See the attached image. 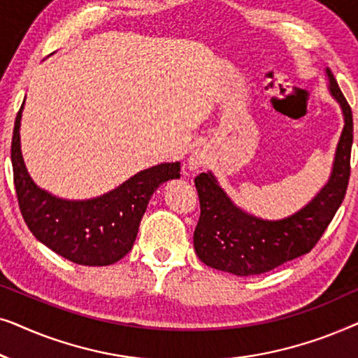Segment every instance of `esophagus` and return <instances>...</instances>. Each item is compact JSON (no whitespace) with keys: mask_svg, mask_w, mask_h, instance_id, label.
<instances>
[{"mask_svg":"<svg viewBox=\"0 0 358 358\" xmlns=\"http://www.w3.org/2000/svg\"><path fill=\"white\" fill-rule=\"evenodd\" d=\"M205 164H208V155L207 151L203 148H197L195 151H192L189 158V168L192 171H197L200 168H203Z\"/></svg>","mask_w":358,"mask_h":358,"instance_id":"34e87169","label":"esophagus"}]
</instances>
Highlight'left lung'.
Segmentation results:
<instances>
[{
  "mask_svg": "<svg viewBox=\"0 0 358 358\" xmlns=\"http://www.w3.org/2000/svg\"><path fill=\"white\" fill-rule=\"evenodd\" d=\"M326 75L331 94L344 114V130L327 184L296 213L268 222L236 207L212 173L199 174L195 187L200 218L194 231V248L208 267L241 277L259 275L310 252L329 227L349 185L354 120L349 102L329 68H326Z\"/></svg>",
  "mask_w": 358,
  "mask_h": 358,
  "instance_id": "8db88e82",
  "label": "left lung"
}]
</instances>
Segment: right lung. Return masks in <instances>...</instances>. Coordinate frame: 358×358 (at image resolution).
Wrapping results in <instances>:
<instances>
[{"label": "right lung", "instance_id": "obj_1", "mask_svg": "<svg viewBox=\"0 0 358 358\" xmlns=\"http://www.w3.org/2000/svg\"><path fill=\"white\" fill-rule=\"evenodd\" d=\"M14 122L11 161L19 208L38 241L81 266H110L134 246L151 195L180 178V163H163L136 173L119 187L90 200H65L37 187L21 153V115Z\"/></svg>", "mask_w": 358, "mask_h": 358}]
</instances>
